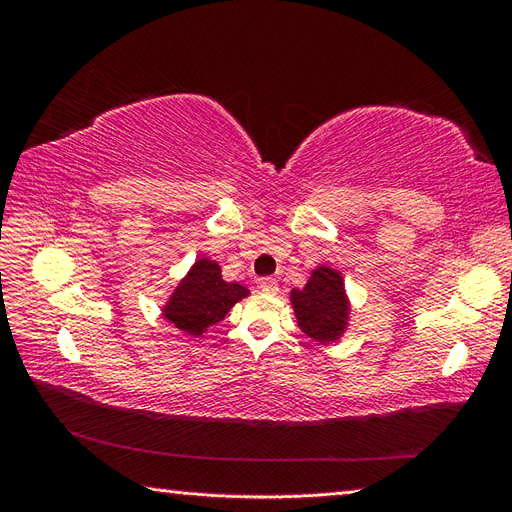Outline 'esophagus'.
Here are the masks:
<instances>
[{"label": "esophagus", "instance_id": "esophagus-1", "mask_svg": "<svg viewBox=\"0 0 512 512\" xmlns=\"http://www.w3.org/2000/svg\"><path fill=\"white\" fill-rule=\"evenodd\" d=\"M260 290L265 294H277V292H280V284H277L275 277H262Z\"/></svg>", "mask_w": 512, "mask_h": 512}]
</instances>
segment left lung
<instances>
[{
    "label": "left lung",
    "mask_w": 512,
    "mask_h": 512,
    "mask_svg": "<svg viewBox=\"0 0 512 512\" xmlns=\"http://www.w3.org/2000/svg\"><path fill=\"white\" fill-rule=\"evenodd\" d=\"M290 303L299 329L314 342L333 344L344 337L350 322V299L337 269L318 265L301 290H290Z\"/></svg>",
    "instance_id": "8db88e82"
}]
</instances>
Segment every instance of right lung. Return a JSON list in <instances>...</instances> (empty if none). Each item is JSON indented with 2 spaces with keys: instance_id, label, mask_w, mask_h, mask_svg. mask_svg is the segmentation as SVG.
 Returning <instances> with one entry per match:
<instances>
[{
  "instance_id": "right-lung-1",
  "label": "right lung",
  "mask_w": 512,
  "mask_h": 512,
  "mask_svg": "<svg viewBox=\"0 0 512 512\" xmlns=\"http://www.w3.org/2000/svg\"><path fill=\"white\" fill-rule=\"evenodd\" d=\"M245 297H250V290L237 282H224L218 262L203 256L170 292L162 316L185 335L200 337Z\"/></svg>"
}]
</instances>
